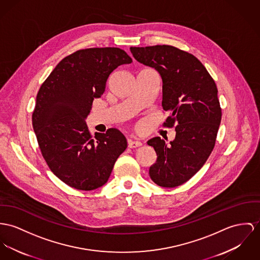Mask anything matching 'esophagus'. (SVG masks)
<instances>
[{"label": "esophagus", "mask_w": 260, "mask_h": 260, "mask_svg": "<svg viewBox=\"0 0 260 260\" xmlns=\"http://www.w3.org/2000/svg\"><path fill=\"white\" fill-rule=\"evenodd\" d=\"M127 144H128L129 148H137V147L141 146V142L139 141V140H128Z\"/></svg>", "instance_id": "1"}]
</instances>
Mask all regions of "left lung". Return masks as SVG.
<instances>
[{"label":"left lung","instance_id":"obj_1","mask_svg":"<svg viewBox=\"0 0 260 260\" xmlns=\"http://www.w3.org/2000/svg\"><path fill=\"white\" fill-rule=\"evenodd\" d=\"M140 63L162 78V107L170 115L164 127L175 126V140L147 141L157 154L149 176L160 187L174 188L191 179L212 153L221 120L218 88L193 54L171 45L131 47Z\"/></svg>","mask_w":260,"mask_h":260}]
</instances>
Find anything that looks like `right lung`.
I'll return each mask as SVG.
<instances>
[{"label": "right lung", "mask_w": 260, "mask_h": 260, "mask_svg": "<svg viewBox=\"0 0 260 260\" xmlns=\"http://www.w3.org/2000/svg\"><path fill=\"white\" fill-rule=\"evenodd\" d=\"M118 47H95L64 57L40 86L32 126L49 169L66 185L83 191L103 186L127 142L117 128L89 132L85 119L110 74L132 63Z\"/></svg>", "instance_id": "obj_1"}]
</instances>
